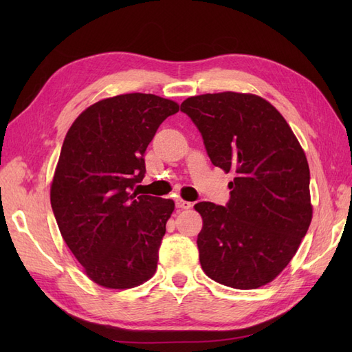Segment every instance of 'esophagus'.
<instances>
[{
	"instance_id": "1",
	"label": "esophagus",
	"mask_w": 352,
	"mask_h": 352,
	"mask_svg": "<svg viewBox=\"0 0 352 352\" xmlns=\"http://www.w3.org/2000/svg\"><path fill=\"white\" fill-rule=\"evenodd\" d=\"M175 204H176V207H177V208H180V210H186V208H190V207H192V202L185 201V199H182V198H176Z\"/></svg>"
}]
</instances>
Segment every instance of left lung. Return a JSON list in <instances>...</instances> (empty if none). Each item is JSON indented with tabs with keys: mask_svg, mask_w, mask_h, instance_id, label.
Masks as SVG:
<instances>
[{
	"mask_svg": "<svg viewBox=\"0 0 352 352\" xmlns=\"http://www.w3.org/2000/svg\"><path fill=\"white\" fill-rule=\"evenodd\" d=\"M211 163L233 172L226 207L202 201L198 251L210 279L236 289L272 282L311 223L310 168L283 116L252 94L220 92L180 104Z\"/></svg>",
	"mask_w": 352,
	"mask_h": 352,
	"instance_id": "1",
	"label": "left lung"
}]
</instances>
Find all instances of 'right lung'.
<instances>
[{"instance_id": "1", "label": "right lung", "mask_w": 352, "mask_h": 352, "mask_svg": "<svg viewBox=\"0 0 352 352\" xmlns=\"http://www.w3.org/2000/svg\"><path fill=\"white\" fill-rule=\"evenodd\" d=\"M179 105L153 94L101 100L73 122L51 185L61 236L88 278L129 289L155 273L172 199L132 192L148 144Z\"/></svg>"}]
</instances>
